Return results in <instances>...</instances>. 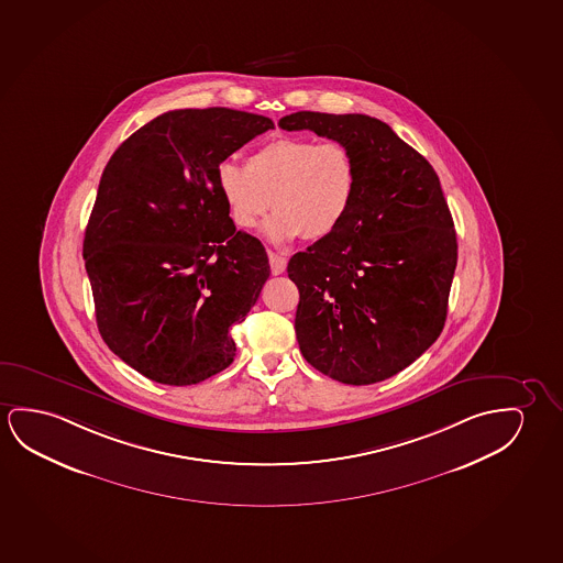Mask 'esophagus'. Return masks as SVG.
Listing matches in <instances>:
<instances>
[{
  "label": "esophagus",
  "instance_id": "esophagus-1",
  "mask_svg": "<svg viewBox=\"0 0 563 563\" xmlns=\"http://www.w3.org/2000/svg\"><path fill=\"white\" fill-rule=\"evenodd\" d=\"M271 273L273 275H283L286 271V257L280 253L269 252Z\"/></svg>",
  "mask_w": 563,
  "mask_h": 563
}]
</instances>
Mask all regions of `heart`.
I'll return each instance as SVG.
<instances>
[{
    "instance_id": "1",
    "label": "heart",
    "mask_w": 563,
    "mask_h": 563,
    "mask_svg": "<svg viewBox=\"0 0 563 563\" xmlns=\"http://www.w3.org/2000/svg\"><path fill=\"white\" fill-rule=\"evenodd\" d=\"M222 201L238 229L257 227L261 217L273 244L294 238L321 240L333 234L356 196V164L339 141L278 137L247 156L245 166L224 161L217 170Z\"/></svg>"
}]
</instances>
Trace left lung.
Returning a JSON list of instances; mask_svg holds the SVG:
<instances>
[{"mask_svg": "<svg viewBox=\"0 0 563 563\" xmlns=\"http://www.w3.org/2000/svg\"><path fill=\"white\" fill-rule=\"evenodd\" d=\"M278 128L339 141L356 164L346 219L288 261L300 351L341 384L384 382L420 358L448 318L456 234L440 178L369 115L296 112Z\"/></svg>", "mask_w": 563, "mask_h": 563, "instance_id": "8db88e82", "label": "left lung"}]
</instances>
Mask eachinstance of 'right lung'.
<instances>
[{"mask_svg":"<svg viewBox=\"0 0 563 563\" xmlns=\"http://www.w3.org/2000/svg\"><path fill=\"white\" fill-rule=\"evenodd\" d=\"M275 125L230 108L172 110L125 139L98 184L82 242L98 331L156 384L194 385L232 364L230 327L269 278L234 227L217 170Z\"/></svg>","mask_w":563,"mask_h":563,"instance_id":"right-lung-1","label":"right lung"}]
</instances>
